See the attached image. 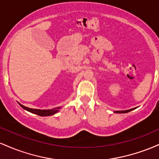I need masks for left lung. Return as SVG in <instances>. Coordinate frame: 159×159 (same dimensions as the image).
Masks as SVG:
<instances>
[{
    "label": "left lung",
    "mask_w": 159,
    "mask_h": 159,
    "mask_svg": "<svg viewBox=\"0 0 159 159\" xmlns=\"http://www.w3.org/2000/svg\"><path fill=\"white\" fill-rule=\"evenodd\" d=\"M134 109L135 108H132V109H129V110H126V111H114V113H116V114H125V113H128L129 112V111L134 110Z\"/></svg>",
    "instance_id": "obj_1"
}]
</instances>
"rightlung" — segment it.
<instances>
[{"mask_svg":"<svg viewBox=\"0 0 159 159\" xmlns=\"http://www.w3.org/2000/svg\"><path fill=\"white\" fill-rule=\"evenodd\" d=\"M19 104V105L22 108L25 109L29 112L32 113V114H35L36 115H39V116H52V115H54L57 114V112H59L60 109L61 108V107H55V108L53 109H48V110H41V109H34V108H30V107H27L24 106L21 104Z\"/></svg>","mask_w":159,"mask_h":159,"instance_id":"add662e5","label":"right lung"}]
</instances>
